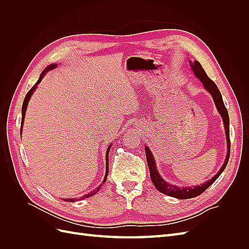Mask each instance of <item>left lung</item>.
Here are the masks:
<instances>
[{"instance_id": "left-lung-1", "label": "left lung", "mask_w": 249, "mask_h": 249, "mask_svg": "<svg viewBox=\"0 0 249 249\" xmlns=\"http://www.w3.org/2000/svg\"><path fill=\"white\" fill-rule=\"evenodd\" d=\"M190 65L192 67V71L195 73V76H196L202 82L203 87H205L208 90V91L211 94H212L213 100H214L215 105H216V108H217L218 111H219L220 115L222 116L223 123H224L225 134H227V139H228V155H227V159H225L220 170L218 171V173L215 177H213L210 180H208L207 183L198 185V186H195V187L182 188V187H177V186L168 184L167 182H165V180L160 177L159 172H158L157 167H156V162H155V159L153 157V154L149 150V148L147 146H145V155H146L147 165H148L149 172H150V178H152V182L154 183L155 187L160 192L168 195V196L179 198V199H188V198L196 197V196H198V195H200L201 193L205 192L208 189V188L211 185H212L218 178H219V176L221 175L222 171L225 169V167H227V165L229 163V159H230V154H231L230 117H229L228 110L224 106V103H223V100H222V96H221L219 89H218V87H217L215 83L208 77V74L206 73L205 70L202 69V66L200 65V63L198 61H194V63H191Z\"/></svg>"}]
</instances>
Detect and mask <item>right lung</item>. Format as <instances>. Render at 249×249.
<instances>
[{
  "label": "right lung",
  "instance_id": "1",
  "mask_svg": "<svg viewBox=\"0 0 249 249\" xmlns=\"http://www.w3.org/2000/svg\"><path fill=\"white\" fill-rule=\"evenodd\" d=\"M56 67V64H52V65H50V66H48L46 70H44L42 72H41V74H40V77H39V79H38V81L36 82V84L29 90L28 91V93H27V95H26V97H25V100H24V103H22V107H21V124H20V130H21V127H22V124H24V119H25V114H26V109H27V106H28V103H29V100H30V97H31V95H32V93H33V91L35 90V88H36V86L39 84V82L42 80V78H43V76L44 74H46V72L47 71H51V70H53V69H55ZM20 133H21V131H20ZM110 147H111V145L108 147V149H107V153H106V176H105V178H104V180H103V183H106V179H107V176H108V170H109V167H108V165H109V160H108V155H109V150H110ZM101 187H102V185H100L99 187L96 188L95 190H93L92 192H90V193H88V194H86V195H84V196H82V197H80V199H84V198H88V197H90V196H92V195H94V194H96L97 192H99V190L101 189ZM80 199H78V200H80ZM63 200H65V201H71V202H72V201H76L77 199L76 198H70V199H63Z\"/></svg>",
  "mask_w": 249,
  "mask_h": 249
}]
</instances>
